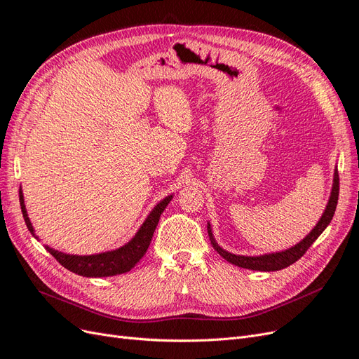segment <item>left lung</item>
<instances>
[{
  "instance_id": "8db88e82",
  "label": "left lung",
  "mask_w": 359,
  "mask_h": 359,
  "mask_svg": "<svg viewBox=\"0 0 359 359\" xmlns=\"http://www.w3.org/2000/svg\"><path fill=\"white\" fill-rule=\"evenodd\" d=\"M339 170H334V180H332V189H331V196L328 199L327 208H325L322 217L319 219V222L316 223V226L313 227L310 231V233H307V236L301 240L298 244L292 245L290 248L281 250V252H276V253H265V255H259V256H243V255H233L231 252H226L224 248H222L219 244H217L215 238L212 235V229L211 224L208 222V235L212 247L217 250L223 259H226L227 262L236 265L240 268H245V269H253V271H280L283 268H287L289 265L295 264L297 260L307 252L309 247L318 240L320 236V233L327 229V226L331 223L335 208H337V201H339Z\"/></svg>"
}]
</instances>
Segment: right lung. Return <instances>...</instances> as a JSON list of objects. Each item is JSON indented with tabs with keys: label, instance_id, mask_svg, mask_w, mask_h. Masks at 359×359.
<instances>
[{
	"label": "right lung",
	"instance_id": "add662e5",
	"mask_svg": "<svg viewBox=\"0 0 359 359\" xmlns=\"http://www.w3.org/2000/svg\"><path fill=\"white\" fill-rule=\"evenodd\" d=\"M172 198L173 194H169V196L160 201L154 208L151 210L145 222L139 227V231L135 233L132 240H130L127 244H124L123 247L111 250V252H103V253L88 255V256H78V255H67V253L58 252V250L50 248L48 245H45V248L58 260L64 268H67L69 271H72V273L82 277L95 278V277H111V276L128 273V271L132 269L147 253L151 238H153V233L158 224L160 215L163 214V211H165ZM19 202H20V210H22V215H24L28 231L36 236V231L34 227H32V223L29 222V217L25 208L22 189L19 190ZM36 238L39 240V236Z\"/></svg>",
	"mask_w": 359,
	"mask_h": 359
}]
</instances>
